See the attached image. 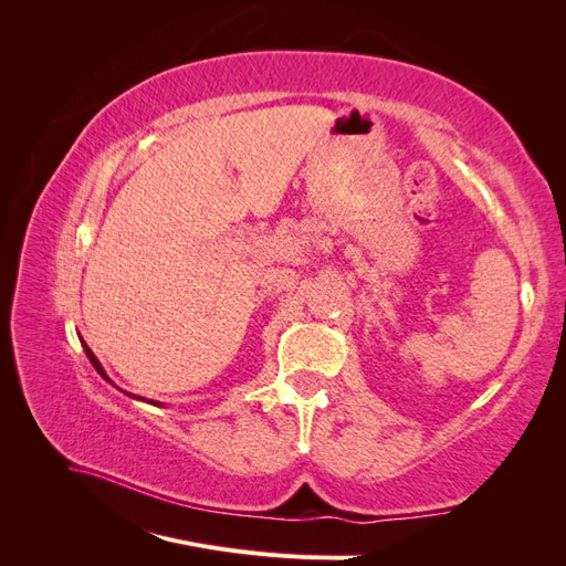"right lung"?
<instances>
[{
	"label": "right lung",
	"instance_id": "obj_1",
	"mask_svg": "<svg viewBox=\"0 0 566 566\" xmlns=\"http://www.w3.org/2000/svg\"><path fill=\"white\" fill-rule=\"evenodd\" d=\"M84 352H87V356H90V361H92V364H94V368H96V370H98V373H101V375H104V378H106V380H108V375H106V370H104V368H101V364H98V358H96V356H94V352H92V349H90V347H87V345H84Z\"/></svg>",
	"mask_w": 566,
	"mask_h": 566
}]
</instances>
